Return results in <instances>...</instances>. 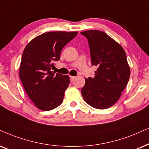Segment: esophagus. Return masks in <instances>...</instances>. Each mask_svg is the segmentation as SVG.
<instances>
[{
	"label": "esophagus",
	"mask_w": 149,
	"mask_h": 149,
	"mask_svg": "<svg viewBox=\"0 0 149 149\" xmlns=\"http://www.w3.org/2000/svg\"><path fill=\"white\" fill-rule=\"evenodd\" d=\"M70 79H71V80H74L75 79H76V76H70Z\"/></svg>",
	"instance_id": "34e87169"
}]
</instances>
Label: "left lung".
I'll return each instance as SVG.
<instances>
[{
	"instance_id": "1",
	"label": "left lung",
	"mask_w": 149,
	"mask_h": 149,
	"mask_svg": "<svg viewBox=\"0 0 149 149\" xmlns=\"http://www.w3.org/2000/svg\"><path fill=\"white\" fill-rule=\"evenodd\" d=\"M80 33L88 40L92 65L97 67L94 78H85L82 97L93 108H109L118 100L129 82L130 67L126 53L103 31L88 30Z\"/></svg>"
}]
</instances>
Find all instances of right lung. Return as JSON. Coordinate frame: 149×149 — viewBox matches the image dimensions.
<instances>
[{
    "mask_svg": "<svg viewBox=\"0 0 149 149\" xmlns=\"http://www.w3.org/2000/svg\"><path fill=\"white\" fill-rule=\"evenodd\" d=\"M77 31H50L34 38L22 55L19 76L22 86L35 106L50 111L63 102L70 79L51 71L59 61L63 48L76 37Z\"/></svg>",
    "mask_w": 149,
    "mask_h": 149,
    "instance_id": "obj_1",
    "label": "right lung"
}]
</instances>
